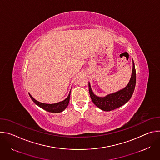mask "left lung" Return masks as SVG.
Wrapping results in <instances>:
<instances>
[{
  "instance_id": "obj_1",
  "label": "left lung",
  "mask_w": 160,
  "mask_h": 160,
  "mask_svg": "<svg viewBox=\"0 0 160 160\" xmlns=\"http://www.w3.org/2000/svg\"><path fill=\"white\" fill-rule=\"evenodd\" d=\"M136 83V72L134 62L133 61V70L132 76L128 85L118 92L109 94L104 98H99L95 96L91 89L88 83L90 96L92 102L99 108L103 111H109L115 109L127 102L131 98L135 89Z\"/></svg>"
}]
</instances>
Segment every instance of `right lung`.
<instances>
[{
  "label": "right lung",
  "mask_w": 160,
  "mask_h": 160,
  "mask_svg": "<svg viewBox=\"0 0 160 160\" xmlns=\"http://www.w3.org/2000/svg\"><path fill=\"white\" fill-rule=\"evenodd\" d=\"M29 95H30V97L31 98L32 100L39 107H40L41 108L45 109V111H47L48 112H55V113L60 112L66 109V108L68 105V103H69L70 98V92L68 98L65 100H64L61 102L55 103V104H45V103H42V102H40L36 101L30 94H29Z\"/></svg>",
  "instance_id": "obj_1"
}]
</instances>
